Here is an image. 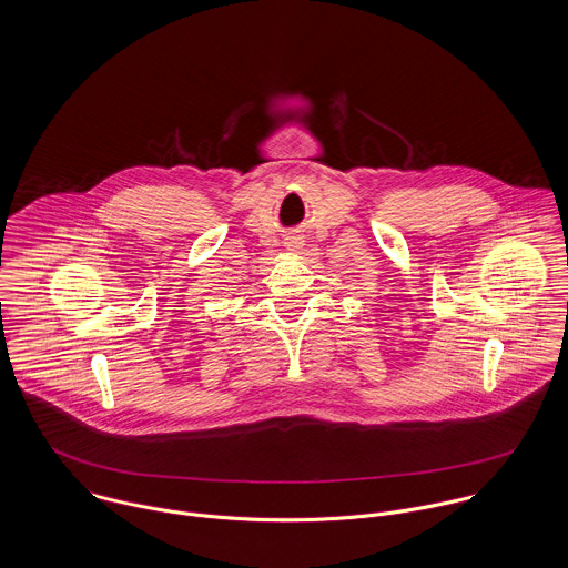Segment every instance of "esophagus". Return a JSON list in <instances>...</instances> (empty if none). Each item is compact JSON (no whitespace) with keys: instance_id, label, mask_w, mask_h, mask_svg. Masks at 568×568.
<instances>
[{"instance_id":"obj_1","label":"esophagus","mask_w":568,"mask_h":568,"mask_svg":"<svg viewBox=\"0 0 568 568\" xmlns=\"http://www.w3.org/2000/svg\"><path fill=\"white\" fill-rule=\"evenodd\" d=\"M286 246H288L291 251H297V248L302 246V243H300V241H291V243L286 244Z\"/></svg>"}]
</instances>
